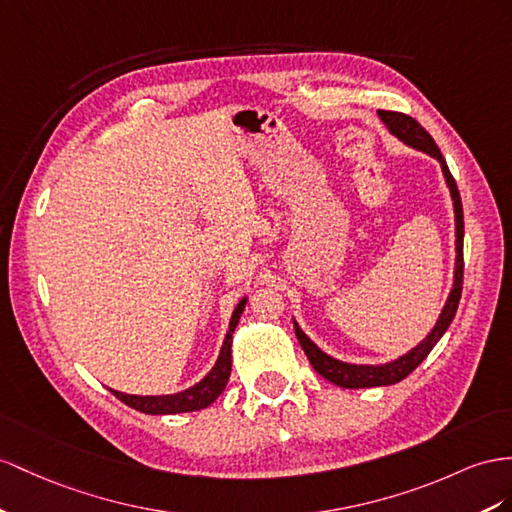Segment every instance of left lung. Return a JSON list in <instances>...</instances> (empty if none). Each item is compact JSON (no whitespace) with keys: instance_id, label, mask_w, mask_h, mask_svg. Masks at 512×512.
Returning <instances> with one entry per match:
<instances>
[{"instance_id":"obj_1","label":"left lung","mask_w":512,"mask_h":512,"mask_svg":"<svg viewBox=\"0 0 512 512\" xmlns=\"http://www.w3.org/2000/svg\"><path fill=\"white\" fill-rule=\"evenodd\" d=\"M378 116H381V121L389 127L393 136H398L402 142L409 144V147H415L419 151L430 153L432 157H437V160L441 162L445 181H448L450 192H452L454 214H456L454 216L456 218V270H454L452 292H450L448 303H445L441 316L435 324V329H432L424 342L415 346L409 352V355H404V357L391 361V363H385V365H352V363L337 361V359L326 355V352H322L316 344H313L311 339L298 329V324L294 326L298 342H300V346H303L309 363L313 365V370H316L320 376H324L326 381H331V383L344 387V389L383 387V385L400 383L402 378L409 376L417 368V365L430 355V350L435 348V344L443 337V333L448 331V326L452 324V320L456 316L458 300H461V292H463V266H465V261H463V233H465V222H463L461 194H458L456 181L450 173V168H448V164H445L435 140H432V136L413 119V116L402 114V112H389V110H378Z\"/></svg>"}]
</instances>
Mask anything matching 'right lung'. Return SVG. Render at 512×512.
Returning a JSON list of instances; mask_svg holds the SVG:
<instances>
[{"label":"right lung","instance_id":"add662e5","mask_svg":"<svg viewBox=\"0 0 512 512\" xmlns=\"http://www.w3.org/2000/svg\"><path fill=\"white\" fill-rule=\"evenodd\" d=\"M246 298L240 300V305L235 307L231 322H229V331L225 337V344L220 348L218 361L201 383H196L194 387L173 393V396H129V393H121L110 389L116 398L125 402L131 409H136L140 413H149V415H173V413H188V411H201L205 406L212 404L222 389L227 387L229 374H231V342H233V331L240 322V316L244 311Z\"/></svg>","mask_w":512,"mask_h":512}]
</instances>
